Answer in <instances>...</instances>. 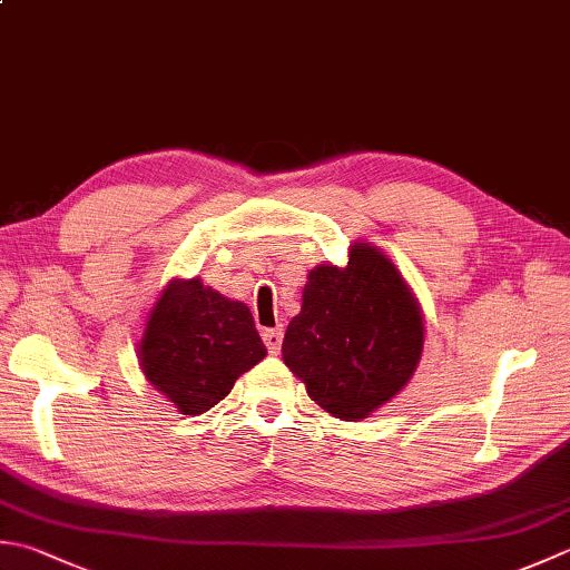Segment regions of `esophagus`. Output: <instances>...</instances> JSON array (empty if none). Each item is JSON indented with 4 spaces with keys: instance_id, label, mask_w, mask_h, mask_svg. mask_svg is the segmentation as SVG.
Here are the masks:
<instances>
[{
    "instance_id": "esophagus-1",
    "label": "esophagus",
    "mask_w": 570,
    "mask_h": 570,
    "mask_svg": "<svg viewBox=\"0 0 570 570\" xmlns=\"http://www.w3.org/2000/svg\"><path fill=\"white\" fill-rule=\"evenodd\" d=\"M262 338H264L266 351H269L272 355H276L278 351H282L284 331H282V328H269V331H264V333H262Z\"/></svg>"
}]
</instances>
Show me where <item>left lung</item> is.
I'll use <instances>...</instances> for the list:
<instances>
[{
	"instance_id": "1",
	"label": "left lung",
	"mask_w": 570,
	"mask_h": 570,
	"mask_svg": "<svg viewBox=\"0 0 570 570\" xmlns=\"http://www.w3.org/2000/svg\"><path fill=\"white\" fill-rule=\"evenodd\" d=\"M425 348V316L387 254L353 242L348 264L308 272L282 355L328 415L361 422L390 403Z\"/></svg>"
}]
</instances>
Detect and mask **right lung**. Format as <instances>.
I'll list each match as a JSON object with an SVG mask.
<instances>
[{"instance_id":"right-lung-1","label":"right lung","mask_w":570,"mask_h":570,"mask_svg":"<svg viewBox=\"0 0 570 570\" xmlns=\"http://www.w3.org/2000/svg\"><path fill=\"white\" fill-rule=\"evenodd\" d=\"M264 355L249 306L222 296L199 276L167 282L138 341L145 381L193 417L225 400Z\"/></svg>"}]
</instances>
